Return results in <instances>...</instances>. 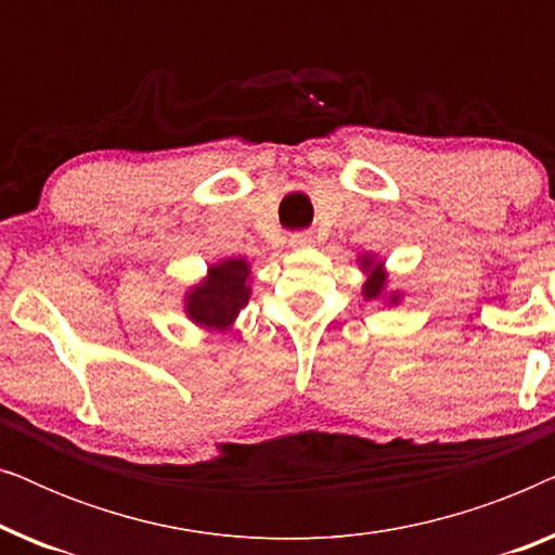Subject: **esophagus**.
I'll list each match as a JSON object with an SVG mask.
<instances>
[{"label":"esophagus","mask_w":555,"mask_h":555,"mask_svg":"<svg viewBox=\"0 0 555 555\" xmlns=\"http://www.w3.org/2000/svg\"><path fill=\"white\" fill-rule=\"evenodd\" d=\"M315 242V237L310 232H295L291 234V240H287V245L293 249H302V247H310Z\"/></svg>","instance_id":"34e87169"}]
</instances>
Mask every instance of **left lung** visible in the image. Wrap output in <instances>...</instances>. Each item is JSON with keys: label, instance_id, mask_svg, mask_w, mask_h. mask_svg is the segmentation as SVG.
Returning <instances> with one entry per match:
<instances>
[{"label": "left lung", "instance_id": "8db88e82", "mask_svg": "<svg viewBox=\"0 0 555 555\" xmlns=\"http://www.w3.org/2000/svg\"><path fill=\"white\" fill-rule=\"evenodd\" d=\"M359 268L366 272V283H363V287H361L363 300L382 298V295L386 293V283H389V272H386V268H384V260H378V257L371 253H363L359 260ZM399 300H401V293H397V291L389 293V298H386L389 306H397Z\"/></svg>", "mask_w": 555, "mask_h": 555}]
</instances>
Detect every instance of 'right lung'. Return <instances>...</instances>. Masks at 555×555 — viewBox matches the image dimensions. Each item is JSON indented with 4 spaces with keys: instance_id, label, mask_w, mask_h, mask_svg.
Wrapping results in <instances>:
<instances>
[{
    "instance_id": "1",
    "label": "right lung",
    "mask_w": 555,
    "mask_h": 555,
    "mask_svg": "<svg viewBox=\"0 0 555 555\" xmlns=\"http://www.w3.org/2000/svg\"><path fill=\"white\" fill-rule=\"evenodd\" d=\"M253 280L245 257H227L209 264L207 275L184 293V313L204 331H232L240 310L249 302Z\"/></svg>"
}]
</instances>
